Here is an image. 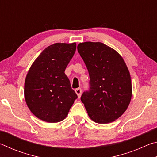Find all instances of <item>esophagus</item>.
Listing matches in <instances>:
<instances>
[{
	"instance_id": "1",
	"label": "esophagus",
	"mask_w": 157,
	"mask_h": 157,
	"mask_svg": "<svg viewBox=\"0 0 157 157\" xmlns=\"http://www.w3.org/2000/svg\"><path fill=\"white\" fill-rule=\"evenodd\" d=\"M75 91L76 93V94L78 95V98H79L81 97V95H82V89L80 88H78V89H76L75 90Z\"/></svg>"
}]
</instances>
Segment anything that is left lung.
Masks as SVG:
<instances>
[{"label": "left lung", "mask_w": 157, "mask_h": 157, "mask_svg": "<svg viewBox=\"0 0 157 157\" xmlns=\"http://www.w3.org/2000/svg\"><path fill=\"white\" fill-rule=\"evenodd\" d=\"M88 69L90 89L81 96L89 118L107 124L123 115L132 95L131 76L119 53L101 42L86 41L78 46Z\"/></svg>", "instance_id": "1"}]
</instances>
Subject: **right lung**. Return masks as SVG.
I'll return each instance as SVG.
<instances>
[{
    "mask_svg": "<svg viewBox=\"0 0 157 157\" xmlns=\"http://www.w3.org/2000/svg\"><path fill=\"white\" fill-rule=\"evenodd\" d=\"M76 50V43H56L45 48L26 75L24 97L29 109L48 123L66 118L78 98L64 73Z\"/></svg>",
    "mask_w": 157,
    "mask_h": 157,
    "instance_id": "obj_1",
    "label": "right lung"
}]
</instances>
